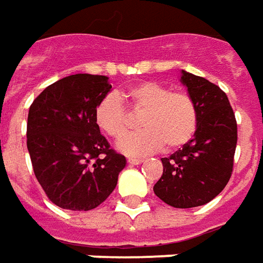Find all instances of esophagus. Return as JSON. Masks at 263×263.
<instances>
[{
	"label": "esophagus",
	"instance_id": "1",
	"mask_svg": "<svg viewBox=\"0 0 263 263\" xmlns=\"http://www.w3.org/2000/svg\"><path fill=\"white\" fill-rule=\"evenodd\" d=\"M128 162L131 165H138V163L144 162V159L142 158H128Z\"/></svg>",
	"mask_w": 263,
	"mask_h": 263
}]
</instances>
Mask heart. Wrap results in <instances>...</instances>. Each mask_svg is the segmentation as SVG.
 Returning <instances> with one entry per match:
<instances>
[{
  "instance_id": "heart-1",
  "label": "heart",
  "mask_w": 263,
  "mask_h": 263,
  "mask_svg": "<svg viewBox=\"0 0 263 263\" xmlns=\"http://www.w3.org/2000/svg\"><path fill=\"white\" fill-rule=\"evenodd\" d=\"M121 98L132 109L144 111L139 119L144 129L124 137L118 149L126 155H145L161 149H178L194 138L199 109L191 93L171 91L157 81H142L125 89ZM118 95L108 93L95 106V122L108 137L118 139L129 128V115Z\"/></svg>"
}]
</instances>
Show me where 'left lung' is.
<instances>
[{"mask_svg":"<svg viewBox=\"0 0 263 263\" xmlns=\"http://www.w3.org/2000/svg\"><path fill=\"white\" fill-rule=\"evenodd\" d=\"M181 81L198 104V129L188 144L161 159L163 172L154 192L174 208H195L212 201L229 182L238 125L227 93L218 85L185 71Z\"/></svg>","mask_w":263,"mask_h":263,"instance_id":"8db88e82","label":"left lung"}]
</instances>
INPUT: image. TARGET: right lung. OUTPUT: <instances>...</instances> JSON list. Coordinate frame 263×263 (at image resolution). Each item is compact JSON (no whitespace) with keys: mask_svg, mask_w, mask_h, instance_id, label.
I'll return each mask as SVG.
<instances>
[{"mask_svg":"<svg viewBox=\"0 0 263 263\" xmlns=\"http://www.w3.org/2000/svg\"><path fill=\"white\" fill-rule=\"evenodd\" d=\"M105 75L75 74L51 84L29 106L27 146L35 178L57 206L97 208L118 182L126 159L95 122V106L112 85Z\"/></svg>","mask_w":263,"mask_h":263,"instance_id":"1","label":"right lung"}]
</instances>
